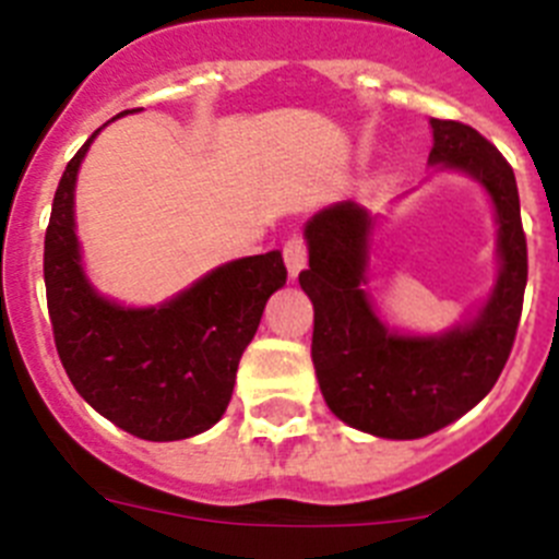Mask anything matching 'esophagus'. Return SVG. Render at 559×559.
<instances>
[{"mask_svg": "<svg viewBox=\"0 0 559 559\" xmlns=\"http://www.w3.org/2000/svg\"><path fill=\"white\" fill-rule=\"evenodd\" d=\"M283 254H285V265H288V276L296 280V276L302 274V269L308 265V246H305L302 237H288L283 246Z\"/></svg>", "mask_w": 559, "mask_h": 559, "instance_id": "esophagus-1", "label": "esophagus"}]
</instances>
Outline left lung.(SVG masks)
<instances>
[{"label":"left lung","mask_w":559,"mask_h":559,"mask_svg":"<svg viewBox=\"0 0 559 559\" xmlns=\"http://www.w3.org/2000/svg\"><path fill=\"white\" fill-rule=\"evenodd\" d=\"M431 176L476 181L496 218V280L478 308L439 333L389 328L367 294L380 215L338 201L305 224L310 269L299 285L313 302V367L330 412L380 439H419L456 423L496 386L510 358L526 288V237L515 173L471 126L433 120Z\"/></svg>","instance_id":"1"}]
</instances>
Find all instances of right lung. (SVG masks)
Returning a JSON list of instances; mask_svg holds the SVG:
<instances>
[{
	"instance_id": "add662e5",
	"label": "right lung",
	"mask_w": 559,
	"mask_h": 559,
	"mask_svg": "<svg viewBox=\"0 0 559 559\" xmlns=\"http://www.w3.org/2000/svg\"><path fill=\"white\" fill-rule=\"evenodd\" d=\"M103 128L63 170L44 237L56 347L78 394L114 426L147 442L190 439L229 406L240 355L288 280L283 251L221 263L159 305L103 294L83 265L75 221L78 173Z\"/></svg>"
}]
</instances>
